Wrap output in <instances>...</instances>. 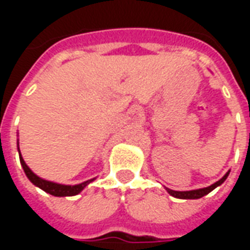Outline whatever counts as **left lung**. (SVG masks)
<instances>
[{
  "label": "left lung",
  "instance_id": "8db88e82",
  "mask_svg": "<svg viewBox=\"0 0 250 250\" xmlns=\"http://www.w3.org/2000/svg\"><path fill=\"white\" fill-rule=\"evenodd\" d=\"M228 175L229 173H226L220 181H217L215 184H213L209 188H198V190H190V191H175V190H170L167 188L168 194H171L173 197H177V198H182V199H197L201 198V197H204L206 194H209L211 190H214L217 186H220L221 184H224V181L228 178Z\"/></svg>",
  "mask_w": 250,
  "mask_h": 250
}]
</instances>
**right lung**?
Instances as JSON below:
<instances>
[{
  "instance_id": "1",
  "label": "right lung",
  "mask_w": 250,
  "mask_h": 250,
  "mask_svg": "<svg viewBox=\"0 0 250 250\" xmlns=\"http://www.w3.org/2000/svg\"><path fill=\"white\" fill-rule=\"evenodd\" d=\"M20 162L22 165V168H24L25 174L26 177L29 178V181L36 186H39L40 188H42L44 191L46 193L52 194V195H56V197H65V195H76L82 191L83 188H85L91 181L93 179H89V181H85L80 185H75V186H69V185H59V184H53V182H49V181H45V179H41L40 177H37L32 170H30L26 163L24 162L22 157L20 155Z\"/></svg>"
}]
</instances>
